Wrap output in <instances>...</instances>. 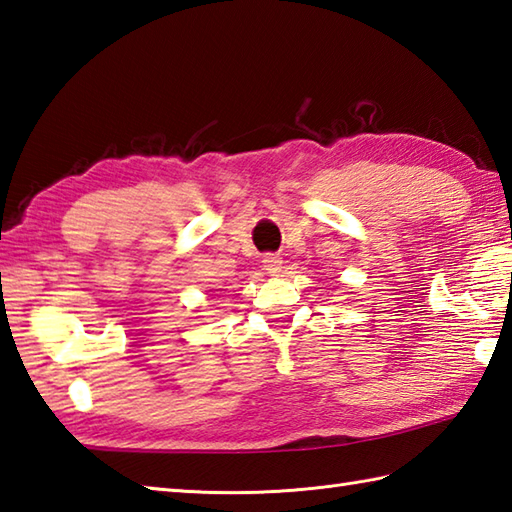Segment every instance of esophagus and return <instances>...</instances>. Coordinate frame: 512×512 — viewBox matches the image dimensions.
Returning <instances> with one entry per match:
<instances>
[{"mask_svg": "<svg viewBox=\"0 0 512 512\" xmlns=\"http://www.w3.org/2000/svg\"><path fill=\"white\" fill-rule=\"evenodd\" d=\"M263 267L269 276H278L282 271V258L280 256H274V254H267L263 258Z\"/></svg>", "mask_w": 512, "mask_h": 512, "instance_id": "34e87169", "label": "esophagus"}]
</instances>
